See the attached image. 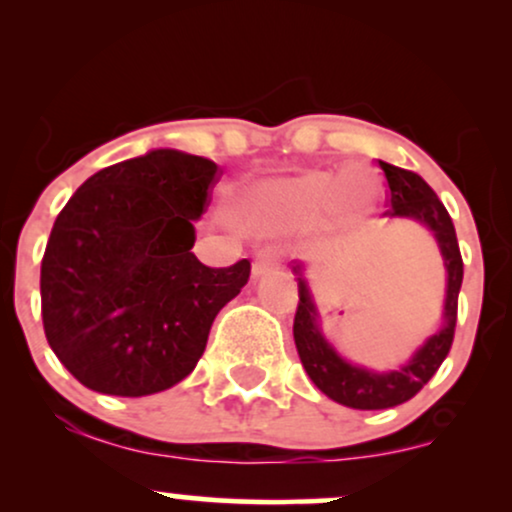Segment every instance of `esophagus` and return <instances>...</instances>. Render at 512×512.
Here are the masks:
<instances>
[{
  "mask_svg": "<svg viewBox=\"0 0 512 512\" xmlns=\"http://www.w3.org/2000/svg\"><path fill=\"white\" fill-rule=\"evenodd\" d=\"M276 264H279V255H276L274 250L264 248L255 255V260H252V276H262L267 274L269 269H274Z\"/></svg>",
  "mask_w": 512,
  "mask_h": 512,
  "instance_id": "obj_1",
  "label": "esophagus"
}]
</instances>
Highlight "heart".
I'll use <instances>...</instances> for the list:
<instances>
[{
  "mask_svg": "<svg viewBox=\"0 0 512 512\" xmlns=\"http://www.w3.org/2000/svg\"><path fill=\"white\" fill-rule=\"evenodd\" d=\"M378 187V178L363 168H349L342 175L310 170L252 192L245 202V221L262 231H289L322 219L327 211L354 219L370 209Z\"/></svg>",
  "mask_w": 512,
  "mask_h": 512,
  "instance_id": "obj_1",
  "label": "heart"
}]
</instances>
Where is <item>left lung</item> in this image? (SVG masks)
<instances>
[{
    "label": "left lung",
    "instance_id": "obj_1",
    "mask_svg": "<svg viewBox=\"0 0 512 512\" xmlns=\"http://www.w3.org/2000/svg\"><path fill=\"white\" fill-rule=\"evenodd\" d=\"M383 168L390 197H387V216L421 221L436 236L443 252L445 269H448V291H445V322L443 327L426 339V344L416 351L399 370L390 373H373V370L351 366L334 351L320 330L317 310L310 296L308 281L303 279V264H293V274L298 276V308L293 317V339H296L298 356L305 373L334 402L351 409H390L404 404L436 375L440 363L448 356L457 322V296L462 286V255L457 245L455 226L448 209L443 207L436 192L428 187L421 175L411 170L390 166L378 161Z\"/></svg>",
    "mask_w": 512,
    "mask_h": 512
}]
</instances>
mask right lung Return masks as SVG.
<instances>
[{
    "label": "right lung",
    "instance_id": "add662e5",
    "mask_svg": "<svg viewBox=\"0 0 512 512\" xmlns=\"http://www.w3.org/2000/svg\"><path fill=\"white\" fill-rule=\"evenodd\" d=\"M219 166L156 149L91 175L64 204L40 264L50 349L88 390L144 397L192 373L250 260L207 267L195 221Z\"/></svg>",
    "mask_w": 512,
    "mask_h": 512
}]
</instances>
